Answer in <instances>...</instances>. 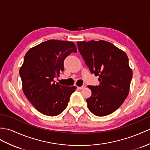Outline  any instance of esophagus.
<instances>
[{
	"label": "esophagus",
	"instance_id": "34e87169",
	"mask_svg": "<svg viewBox=\"0 0 150 150\" xmlns=\"http://www.w3.org/2000/svg\"><path fill=\"white\" fill-rule=\"evenodd\" d=\"M86 84H83V86H81V87H77V89H79V90H82V89H84V88L86 87Z\"/></svg>",
	"mask_w": 150,
	"mask_h": 150
}]
</instances>
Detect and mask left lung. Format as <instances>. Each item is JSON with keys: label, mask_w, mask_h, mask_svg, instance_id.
Segmentation results:
<instances>
[{"label": "left lung", "mask_w": 150, "mask_h": 150, "mask_svg": "<svg viewBox=\"0 0 150 150\" xmlns=\"http://www.w3.org/2000/svg\"><path fill=\"white\" fill-rule=\"evenodd\" d=\"M79 51L91 74L99 76V86H89V110L103 117L116 111L127 98L132 77L126 54L105 40L77 42Z\"/></svg>", "instance_id": "obj_1"}]
</instances>
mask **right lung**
<instances>
[{
    "instance_id": "add662e5",
    "label": "right lung",
    "mask_w": 150,
    "mask_h": 150,
    "mask_svg": "<svg viewBox=\"0 0 150 150\" xmlns=\"http://www.w3.org/2000/svg\"><path fill=\"white\" fill-rule=\"evenodd\" d=\"M72 42L49 40L30 49L20 68L23 91L32 105L41 113L54 117L67 108L76 87L55 83L54 79L64 70V61L76 52Z\"/></svg>"
}]
</instances>
